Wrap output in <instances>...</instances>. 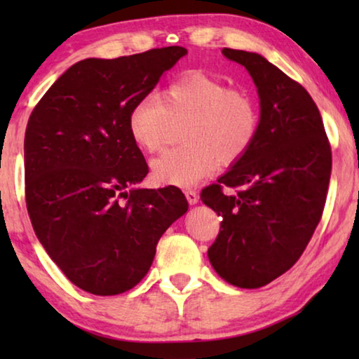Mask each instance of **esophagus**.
I'll return each mask as SVG.
<instances>
[{
	"instance_id": "esophagus-1",
	"label": "esophagus",
	"mask_w": 359,
	"mask_h": 359,
	"mask_svg": "<svg viewBox=\"0 0 359 359\" xmlns=\"http://www.w3.org/2000/svg\"><path fill=\"white\" fill-rule=\"evenodd\" d=\"M184 194H186V199H188L189 204H198L199 203V194H198V191H196V189H186Z\"/></svg>"
}]
</instances>
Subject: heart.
<instances>
[{
    "label": "heart",
    "mask_w": 359,
    "mask_h": 359,
    "mask_svg": "<svg viewBox=\"0 0 359 359\" xmlns=\"http://www.w3.org/2000/svg\"><path fill=\"white\" fill-rule=\"evenodd\" d=\"M186 117V144L151 161L156 183L196 184L215 171L219 161L232 165L243 158L259 130L255 97L203 72H188L176 78L161 96L139 97L127 114V129L135 145L154 154L165 145L171 121Z\"/></svg>",
    "instance_id": "1"
}]
</instances>
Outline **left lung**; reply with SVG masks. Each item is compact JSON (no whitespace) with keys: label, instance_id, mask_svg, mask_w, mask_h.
Listing matches in <instances>:
<instances>
[{"label":"left lung","instance_id":"1","mask_svg":"<svg viewBox=\"0 0 359 359\" xmlns=\"http://www.w3.org/2000/svg\"><path fill=\"white\" fill-rule=\"evenodd\" d=\"M222 53L252 75L262 117L247 155L201 193L222 219L208 257L225 281L255 289L291 269L311 242L325 208L332 149L306 88L258 53Z\"/></svg>","mask_w":359,"mask_h":359}]
</instances>
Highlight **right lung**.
<instances>
[{
  "mask_svg": "<svg viewBox=\"0 0 359 359\" xmlns=\"http://www.w3.org/2000/svg\"><path fill=\"white\" fill-rule=\"evenodd\" d=\"M188 50L171 46L86 58L37 102L24 137L26 205L34 232L83 291L116 296L140 283L165 230L188 210L176 186L126 189L149 165L127 114Z\"/></svg>",
  "mask_w": 359,
  "mask_h": 359,
  "instance_id": "obj_1",
  "label": "right lung"
}]
</instances>
